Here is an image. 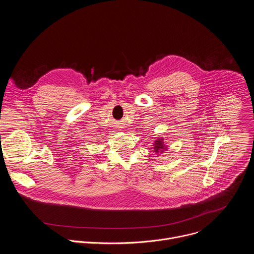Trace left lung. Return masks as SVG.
Masks as SVG:
<instances>
[{
    "instance_id": "obj_1",
    "label": "left lung",
    "mask_w": 254,
    "mask_h": 254,
    "mask_svg": "<svg viewBox=\"0 0 254 254\" xmlns=\"http://www.w3.org/2000/svg\"><path fill=\"white\" fill-rule=\"evenodd\" d=\"M163 149H164V144H163L162 139L156 140V142H155V150H156V152H159V151H161V150H163ZM161 152H162V151H161Z\"/></svg>"
}]
</instances>
